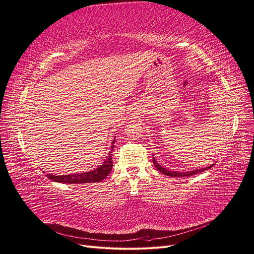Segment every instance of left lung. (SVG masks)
Instances as JSON below:
<instances>
[{"instance_id":"8db88e82","label":"left lung","mask_w":254,"mask_h":254,"mask_svg":"<svg viewBox=\"0 0 254 254\" xmlns=\"http://www.w3.org/2000/svg\"><path fill=\"white\" fill-rule=\"evenodd\" d=\"M153 163L155 164V166H156V168H157L158 171H160L162 174H164V175H166V176H170V177H172V178H176V177H190V176H192V175L202 173V172H204V171H207V170H209V168H211V167L214 165V164H211L210 166L201 168V170H194V171H190V172H173V171L167 170V168L162 167L160 164H159V163L155 160L154 157H153Z\"/></svg>"}]
</instances>
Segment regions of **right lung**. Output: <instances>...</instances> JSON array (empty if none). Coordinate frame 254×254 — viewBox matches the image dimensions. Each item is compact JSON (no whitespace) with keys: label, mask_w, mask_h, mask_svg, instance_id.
<instances>
[{"label":"right lung","mask_w":254,"mask_h":254,"mask_svg":"<svg viewBox=\"0 0 254 254\" xmlns=\"http://www.w3.org/2000/svg\"><path fill=\"white\" fill-rule=\"evenodd\" d=\"M114 141L113 145L111 146V152L107 160L102 163V165L98 166L96 170H93L92 172L81 173V174H74V175H64V176H55V175H47L50 180L54 182H62V183H68V184H82V183H94L102 181L105 178L110 174L113 167L112 161V152L114 149Z\"/></svg>","instance_id":"obj_1"}]
</instances>
